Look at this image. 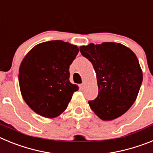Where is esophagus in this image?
I'll list each match as a JSON object with an SVG mask.
<instances>
[{"instance_id":"34e87169","label":"esophagus","mask_w":153,"mask_h":153,"mask_svg":"<svg viewBox=\"0 0 153 153\" xmlns=\"http://www.w3.org/2000/svg\"><path fill=\"white\" fill-rule=\"evenodd\" d=\"M79 88H80V90H83L85 87V83L84 82H83V83H81V84H79Z\"/></svg>"}]
</instances>
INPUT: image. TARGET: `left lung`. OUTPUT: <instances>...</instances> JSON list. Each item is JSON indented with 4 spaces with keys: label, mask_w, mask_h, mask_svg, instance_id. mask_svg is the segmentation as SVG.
<instances>
[{
    "label": "left lung",
    "mask_w": 153,
    "mask_h": 153,
    "mask_svg": "<svg viewBox=\"0 0 153 153\" xmlns=\"http://www.w3.org/2000/svg\"><path fill=\"white\" fill-rule=\"evenodd\" d=\"M79 51L91 62L97 75L99 93L88 102L91 109L104 121L121 117L136 101L143 82L136 55L114 42L80 46Z\"/></svg>",
    "instance_id": "obj_1"
}]
</instances>
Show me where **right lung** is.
Segmentation results:
<instances>
[{"instance_id":"add662e5","label":"right lung","mask_w":153,"mask_h":153,"mask_svg":"<svg viewBox=\"0 0 153 153\" xmlns=\"http://www.w3.org/2000/svg\"><path fill=\"white\" fill-rule=\"evenodd\" d=\"M79 52L63 40L43 42L24 56L19 68V86L24 100L45 118L60 116L79 86L70 82V68Z\"/></svg>"}]
</instances>
